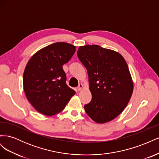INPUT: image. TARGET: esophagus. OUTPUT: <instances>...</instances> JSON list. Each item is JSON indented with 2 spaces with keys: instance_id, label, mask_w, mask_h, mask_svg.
Listing matches in <instances>:
<instances>
[{
  "instance_id": "1",
  "label": "esophagus",
  "mask_w": 159,
  "mask_h": 159,
  "mask_svg": "<svg viewBox=\"0 0 159 159\" xmlns=\"http://www.w3.org/2000/svg\"><path fill=\"white\" fill-rule=\"evenodd\" d=\"M83 87H84V85H83L82 84H79V85H78V88H77V89H78V91H81V89L83 88Z\"/></svg>"
}]
</instances>
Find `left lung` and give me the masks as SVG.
<instances>
[{
	"label": "left lung",
	"instance_id": "1",
	"mask_svg": "<svg viewBox=\"0 0 159 159\" xmlns=\"http://www.w3.org/2000/svg\"><path fill=\"white\" fill-rule=\"evenodd\" d=\"M77 54L87 69L92 95L84 105L86 113L98 123L111 121L125 108L133 93L126 61L119 53L98 45L80 46Z\"/></svg>",
	"mask_w": 159,
	"mask_h": 159
}]
</instances>
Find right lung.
I'll use <instances>...</instances> for the list:
<instances>
[{
    "label": "right lung",
    "instance_id": "right-lung-1",
    "mask_svg": "<svg viewBox=\"0 0 159 159\" xmlns=\"http://www.w3.org/2000/svg\"><path fill=\"white\" fill-rule=\"evenodd\" d=\"M75 51L73 45L56 42L38 51L28 61L23 75L24 90L38 112L48 116L58 113L75 93L66 84L62 68Z\"/></svg>",
    "mask_w": 159,
    "mask_h": 159
}]
</instances>
